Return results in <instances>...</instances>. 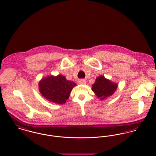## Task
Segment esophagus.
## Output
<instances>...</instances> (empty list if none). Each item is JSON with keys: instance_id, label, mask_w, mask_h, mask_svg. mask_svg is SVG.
I'll return each instance as SVG.
<instances>
[{"instance_id": "obj_1", "label": "esophagus", "mask_w": 156, "mask_h": 156, "mask_svg": "<svg viewBox=\"0 0 156 156\" xmlns=\"http://www.w3.org/2000/svg\"><path fill=\"white\" fill-rule=\"evenodd\" d=\"M86 80H84V79H80L79 80V83L80 84H86Z\"/></svg>"}]
</instances>
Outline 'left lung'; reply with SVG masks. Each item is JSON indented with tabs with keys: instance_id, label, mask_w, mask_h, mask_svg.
Returning a JSON list of instances; mask_svg holds the SVG:
<instances>
[{
	"instance_id": "8db88e82",
	"label": "left lung",
	"mask_w": 156,
	"mask_h": 156,
	"mask_svg": "<svg viewBox=\"0 0 156 156\" xmlns=\"http://www.w3.org/2000/svg\"><path fill=\"white\" fill-rule=\"evenodd\" d=\"M117 87V83L112 82L103 76H100L96 79L94 83L92 85L91 90L100 100H103L112 96Z\"/></svg>"
}]
</instances>
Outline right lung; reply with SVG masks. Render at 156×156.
I'll return each mask as SVG.
<instances>
[{"instance_id": "add662e5", "label": "right lung", "mask_w": 156, "mask_h": 156, "mask_svg": "<svg viewBox=\"0 0 156 156\" xmlns=\"http://www.w3.org/2000/svg\"><path fill=\"white\" fill-rule=\"evenodd\" d=\"M76 85L74 82L67 80L65 76L50 75L40 80L39 90L44 98L51 102L63 105L66 103Z\"/></svg>"}]
</instances>
